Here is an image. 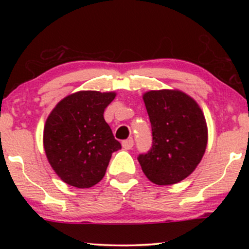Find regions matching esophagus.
Wrapping results in <instances>:
<instances>
[{"instance_id": "34e87169", "label": "esophagus", "mask_w": 249, "mask_h": 249, "mask_svg": "<svg viewBox=\"0 0 249 249\" xmlns=\"http://www.w3.org/2000/svg\"><path fill=\"white\" fill-rule=\"evenodd\" d=\"M122 147L124 149H131L134 147V139L132 138H129V139H125V141L122 142Z\"/></svg>"}]
</instances>
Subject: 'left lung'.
I'll return each mask as SVG.
<instances>
[{"mask_svg":"<svg viewBox=\"0 0 249 249\" xmlns=\"http://www.w3.org/2000/svg\"><path fill=\"white\" fill-rule=\"evenodd\" d=\"M144 102L152 125V147L138 155L145 176L156 185L187 178L202 160L207 127L198 104L179 90H151Z\"/></svg>","mask_w":249,"mask_h":249,"instance_id":"8db88e82","label":"left lung"}]
</instances>
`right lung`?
Masks as SVG:
<instances>
[{
    "mask_svg": "<svg viewBox=\"0 0 249 249\" xmlns=\"http://www.w3.org/2000/svg\"><path fill=\"white\" fill-rule=\"evenodd\" d=\"M114 97V93L78 91L63 98L47 118L44 148L51 166L68 185H96L112 153L121 148L103 115Z\"/></svg>",
    "mask_w": 249,
    "mask_h": 249,
    "instance_id": "add662e5",
    "label": "right lung"
}]
</instances>
